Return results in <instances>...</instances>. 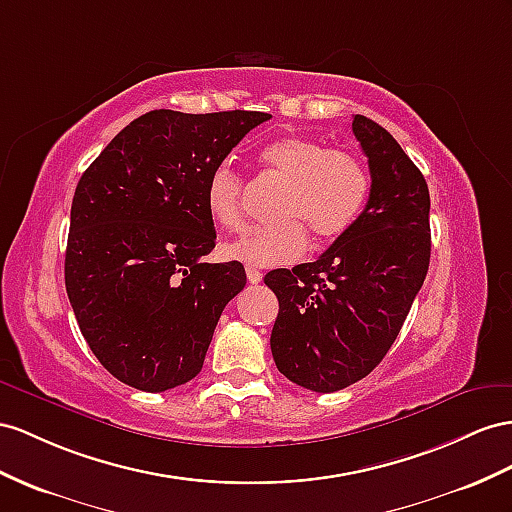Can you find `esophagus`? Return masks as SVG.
Masks as SVG:
<instances>
[{
	"label": "esophagus",
	"instance_id": "1",
	"mask_svg": "<svg viewBox=\"0 0 512 512\" xmlns=\"http://www.w3.org/2000/svg\"><path fill=\"white\" fill-rule=\"evenodd\" d=\"M261 277H264V274H261L255 266H246V279H248V283H261Z\"/></svg>",
	"mask_w": 512,
	"mask_h": 512
}]
</instances>
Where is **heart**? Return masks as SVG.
Returning <instances> with one entry per match:
<instances>
[{
  "label": "heart",
  "instance_id": "b5f03b06",
  "mask_svg": "<svg viewBox=\"0 0 512 512\" xmlns=\"http://www.w3.org/2000/svg\"><path fill=\"white\" fill-rule=\"evenodd\" d=\"M259 164L268 175L285 181L279 218L272 227H251L222 246L229 259L251 266H287L309 251V235L335 240L346 233L370 194V175L355 155L329 149L307 136H287L268 142L259 151ZM207 214L222 229L244 222V181L229 162L212 168L205 181Z\"/></svg>",
  "mask_w": 512,
  "mask_h": 512
}]
</instances>
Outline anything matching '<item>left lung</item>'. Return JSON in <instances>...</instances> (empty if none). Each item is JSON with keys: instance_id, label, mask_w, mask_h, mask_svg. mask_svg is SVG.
<instances>
[{"instance_id": "left-lung-1", "label": "left lung", "mask_w": 512, "mask_h": 512, "mask_svg": "<svg viewBox=\"0 0 512 512\" xmlns=\"http://www.w3.org/2000/svg\"><path fill=\"white\" fill-rule=\"evenodd\" d=\"M352 131L370 164L368 205L316 261L264 279L279 298L274 363L292 383L318 393L357 383L383 361L430 264L424 175L368 116L355 114Z\"/></svg>"}]
</instances>
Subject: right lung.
Returning a JSON list of instances; mask_svg holds the SVG:
<instances>
[{
  "instance_id": "1",
  "label": "right lung",
  "mask_w": 512,
  "mask_h": 512,
  "mask_svg": "<svg viewBox=\"0 0 512 512\" xmlns=\"http://www.w3.org/2000/svg\"><path fill=\"white\" fill-rule=\"evenodd\" d=\"M266 112L153 110L112 138L75 188L64 283L114 378L160 393L201 372L222 309L246 285L216 246L205 181Z\"/></svg>"
}]
</instances>
